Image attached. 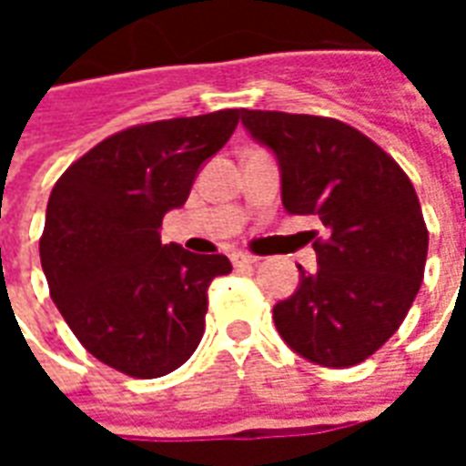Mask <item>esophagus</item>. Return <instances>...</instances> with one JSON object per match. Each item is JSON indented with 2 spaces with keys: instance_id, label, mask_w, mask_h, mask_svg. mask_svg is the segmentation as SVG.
<instances>
[{
  "instance_id": "esophagus-1",
  "label": "esophagus",
  "mask_w": 466,
  "mask_h": 466,
  "mask_svg": "<svg viewBox=\"0 0 466 466\" xmlns=\"http://www.w3.org/2000/svg\"><path fill=\"white\" fill-rule=\"evenodd\" d=\"M234 267H252V264L259 262V257H254V254H247V252H237L232 257Z\"/></svg>"
}]
</instances>
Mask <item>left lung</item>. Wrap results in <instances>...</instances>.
<instances>
[{
  "mask_svg": "<svg viewBox=\"0 0 466 466\" xmlns=\"http://www.w3.org/2000/svg\"><path fill=\"white\" fill-rule=\"evenodd\" d=\"M254 142L277 157L282 204L317 214V269L274 304V324L299 357L360 364L400 329L420 292L430 234L410 177L350 124L329 116L242 109Z\"/></svg>",
  "mask_w": 466,
  "mask_h": 466,
  "instance_id": "1",
  "label": "left lung"
}]
</instances>
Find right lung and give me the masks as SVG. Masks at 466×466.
Returning a JSON list of instances; mask_svg holds the SVG:
<instances>
[{
	"mask_svg": "<svg viewBox=\"0 0 466 466\" xmlns=\"http://www.w3.org/2000/svg\"><path fill=\"white\" fill-rule=\"evenodd\" d=\"M239 109L139 124L66 169L46 204L39 257L49 294L89 354L139 380L182 367L202 342L207 289L224 254L162 244L202 164L229 142Z\"/></svg>",
	"mask_w": 466,
	"mask_h": 466,
	"instance_id": "add662e5",
	"label": "right lung"
}]
</instances>
